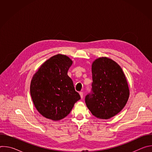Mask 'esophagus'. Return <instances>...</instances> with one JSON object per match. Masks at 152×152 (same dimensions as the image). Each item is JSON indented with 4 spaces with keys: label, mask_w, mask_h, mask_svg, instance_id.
I'll return each mask as SVG.
<instances>
[{
    "label": "esophagus",
    "mask_w": 152,
    "mask_h": 152,
    "mask_svg": "<svg viewBox=\"0 0 152 152\" xmlns=\"http://www.w3.org/2000/svg\"><path fill=\"white\" fill-rule=\"evenodd\" d=\"M79 94H80V97H81V99H82L83 98V92H80L79 93Z\"/></svg>",
    "instance_id": "obj_1"
}]
</instances>
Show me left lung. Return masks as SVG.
Segmentation results:
<instances>
[{
  "label": "left lung",
  "mask_w": 152,
  "mask_h": 152,
  "mask_svg": "<svg viewBox=\"0 0 152 152\" xmlns=\"http://www.w3.org/2000/svg\"><path fill=\"white\" fill-rule=\"evenodd\" d=\"M91 71V93L85 97V103L96 117L109 119L123 109L129 99L126 76L119 65L107 57L96 59Z\"/></svg>",
  "instance_id": "1"
}]
</instances>
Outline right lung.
I'll use <instances>...</instances> for the list:
<instances>
[{"mask_svg":"<svg viewBox=\"0 0 152 152\" xmlns=\"http://www.w3.org/2000/svg\"><path fill=\"white\" fill-rule=\"evenodd\" d=\"M72 60L58 54L43 63L34 75L30 85L35 107L46 118L58 121L67 116L80 99L67 75Z\"/></svg>","mask_w":152,"mask_h":152,"instance_id":"right-lung-1","label":"right lung"}]
</instances>
